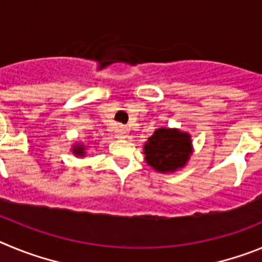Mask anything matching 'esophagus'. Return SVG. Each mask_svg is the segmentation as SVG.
<instances>
[{"label": "esophagus", "mask_w": 262, "mask_h": 262, "mask_svg": "<svg viewBox=\"0 0 262 262\" xmlns=\"http://www.w3.org/2000/svg\"><path fill=\"white\" fill-rule=\"evenodd\" d=\"M128 134H129V129L126 128V126H124V125L117 126V129H116L117 138H125V137H128Z\"/></svg>", "instance_id": "34e87169"}]
</instances>
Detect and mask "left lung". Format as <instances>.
Returning a JSON list of instances; mask_svg holds the SVG:
<instances>
[{"label":"left lung","mask_w":262,"mask_h":262,"mask_svg":"<svg viewBox=\"0 0 262 262\" xmlns=\"http://www.w3.org/2000/svg\"><path fill=\"white\" fill-rule=\"evenodd\" d=\"M145 154L146 162L157 171H175L189 159V136L176 129H157L146 142Z\"/></svg>","instance_id":"1"}]
</instances>
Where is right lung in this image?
<instances>
[{
  "instance_id": "right-lung-1",
  "label": "right lung",
  "mask_w": 262,
  "mask_h": 262,
  "mask_svg": "<svg viewBox=\"0 0 262 262\" xmlns=\"http://www.w3.org/2000/svg\"><path fill=\"white\" fill-rule=\"evenodd\" d=\"M73 151L75 152V155H81V157H83V155H84V147H83V146H75V147L73 148Z\"/></svg>"
}]
</instances>
